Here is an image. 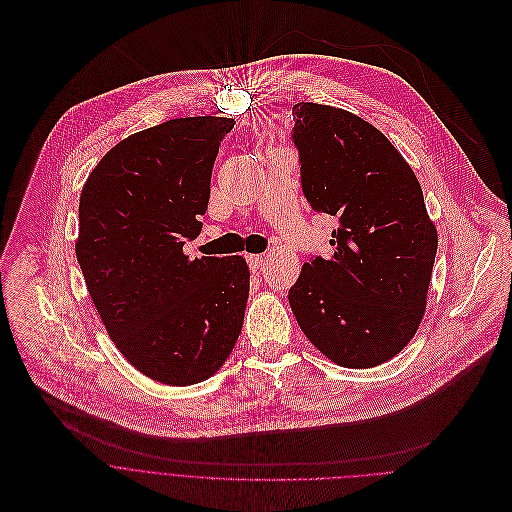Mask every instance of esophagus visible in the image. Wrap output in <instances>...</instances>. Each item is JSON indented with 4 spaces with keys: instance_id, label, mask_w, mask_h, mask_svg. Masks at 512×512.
I'll return each mask as SVG.
<instances>
[{
    "instance_id": "obj_1",
    "label": "esophagus",
    "mask_w": 512,
    "mask_h": 512,
    "mask_svg": "<svg viewBox=\"0 0 512 512\" xmlns=\"http://www.w3.org/2000/svg\"><path fill=\"white\" fill-rule=\"evenodd\" d=\"M262 262H264V258L260 254H248V264H250L252 272H258L262 268Z\"/></svg>"
}]
</instances>
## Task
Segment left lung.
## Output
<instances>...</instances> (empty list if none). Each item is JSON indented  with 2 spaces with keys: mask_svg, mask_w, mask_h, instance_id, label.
I'll return each instance as SVG.
<instances>
[{
  "mask_svg": "<svg viewBox=\"0 0 512 512\" xmlns=\"http://www.w3.org/2000/svg\"><path fill=\"white\" fill-rule=\"evenodd\" d=\"M302 191L339 220L329 260L304 262L290 309L327 359L369 369L395 357L424 319L438 250L422 185L361 117L317 102L292 107Z\"/></svg>",
  "mask_w": 512,
  "mask_h": 512,
  "instance_id": "left-lung-1",
  "label": "left lung"
}]
</instances>
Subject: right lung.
Segmentation results:
<instances>
[{
  "instance_id": "1",
  "label": "right lung",
  "mask_w": 512,
  "mask_h": 512,
  "mask_svg": "<svg viewBox=\"0 0 512 512\" xmlns=\"http://www.w3.org/2000/svg\"><path fill=\"white\" fill-rule=\"evenodd\" d=\"M228 117L165 121L117 143L84 181L76 258L123 357L153 381H206L230 357L250 294L242 256L189 258Z\"/></svg>"
}]
</instances>
